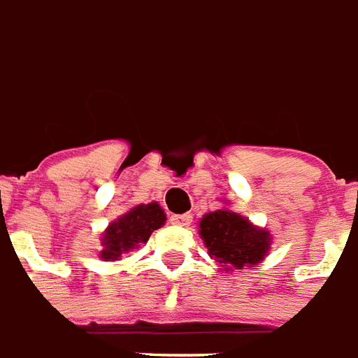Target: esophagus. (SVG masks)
I'll return each mask as SVG.
<instances>
[{
  "mask_svg": "<svg viewBox=\"0 0 358 358\" xmlns=\"http://www.w3.org/2000/svg\"><path fill=\"white\" fill-rule=\"evenodd\" d=\"M169 222L173 225H179V227H189L192 224V215L191 214H181V215H171Z\"/></svg>",
  "mask_w": 358,
  "mask_h": 358,
  "instance_id": "1",
  "label": "esophagus"
}]
</instances>
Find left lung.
<instances>
[{"mask_svg": "<svg viewBox=\"0 0 358 358\" xmlns=\"http://www.w3.org/2000/svg\"><path fill=\"white\" fill-rule=\"evenodd\" d=\"M199 233L208 255L224 266L225 272L260 264L272 245V235L250 224L247 217L227 208L210 212L200 220Z\"/></svg>", "mask_w": 358, "mask_h": 358, "instance_id": "8db88e82", "label": "left lung"}]
</instances>
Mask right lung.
I'll return each instance as SVG.
<instances>
[{
	"label": "right lung",
	"mask_w": 358,
	"mask_h": 358,
	"mask_svg": "<svg viewBox=\"0 0 358 358\" xmlns=\"http://www.w3.org/2000/svg\"><path fill=\"white\" fill-rule=\"evenodd\" d=\"M166 224V214L158 202L138 204L131 208L127 214L117 217L108 225L102 237L100 258L103 260H119L121 255L133 250L150 239V235Z\"/></svg>",
	"instance_id": "1"
}]
</instances>
